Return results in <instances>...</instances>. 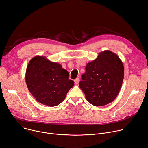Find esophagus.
<instances>
[{"label": "esophagus", "instance_id": "obj_1", "mask_svg": "<svg viewBox=\"0 0 148 148\" xmlns=\"http://www.w3.org/2000/svg\"><path fill=\"white\" fill-rule=\"evenodd\" d=\"M74 81H75V84H78V83H79V78H76V79L74 80Z\"/></svg>", "mask_w": 148, "mask_h": 148}]
</instances>
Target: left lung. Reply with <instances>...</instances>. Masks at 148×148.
<instances>
[{"label":"left lung","mask_w":148,"mask_h":148,"mask_svg":"<svg viewBox=\"0 0 148 148\" xmlns=\"http://www.w3.org/2000/svg\"><path fill=\"white\" fill-rule=\"evenodd\" d=\"M124 76L122 61L116 54L106 50L86 64L79 85L91 105L105 106L117 97Z\"/></svg>","instance_id":"8db88e82"}]
</instances>
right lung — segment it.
I'll return each mask as SVG.
<instances>
[{
  "instance_id": "1",
  "label": "right lung",
  "mask_w": 148,
  "mask_h": 148,
  "mask_svg": "<svg viewBox=\"0 0 148 148\" xmlns=\"http://www.w3.org/2000/svg\"><path fill=\"white\" fill-rule=\"evenodd\" d=\"M69 72L59 63L45 56L32 58L27 66L25 82L36 100L46 106H56L62 103L74 85L69 79Z\"/></svg>"
}]
</instances>
